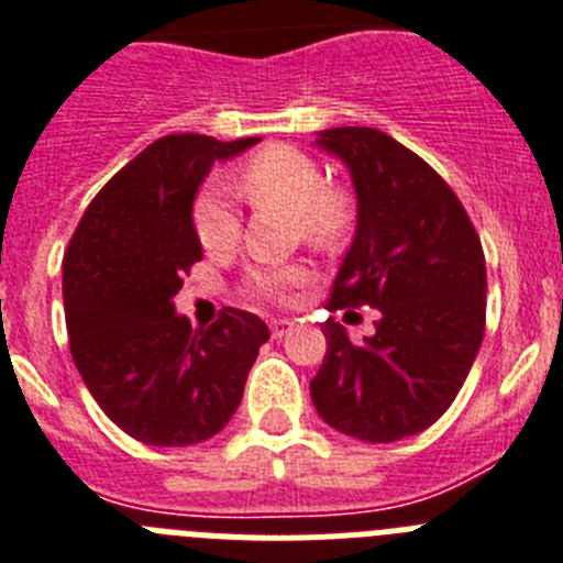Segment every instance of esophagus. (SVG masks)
Masks as SVG:
<instances>
[{
	"label": "esophagus",
	"mask_w": 563,
	"mask_h": 563,
	"mask_svg": "<svg viewBox=\"0 0 563 563\" xmlns=\"http://www.w3.org/2000/svg\"><path fill=\"white\" fill-rule=\"evenodd\" d=\"M268 329H272V336H275V340H280V336H286L288 331L295 329V322H291V320H275L272 325H268Z\"/></svg>",
	"instance_id": "1"
}]
</instances>
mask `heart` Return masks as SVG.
I'll use <instances>...</instances> for the list:
<instances>
[{
    "label": "heart",
    "mask_w": 563,
    "mask_h": 563,
    "mask_svg": "<svg viewBox=\"0 0 563 563\" xmlns=\"http://www.w3.org/2000/svg\"><path fill=\"white\" fill-rule=\"evenodd\" d=\"M241 189L257 207H280L295 214L302 241L317 249H336L351 223L354 200L349 189L325 184L322 166L291 144H272L241 169ZM195 234L209 254L232 252L241 241V212L223 184L209 180L192 207ZM309 280L302 266H266L249 272L243 291L252 300L286 302Z\"/></svg>",
    "instance_id": "b5f03b06"
}]
</instances>
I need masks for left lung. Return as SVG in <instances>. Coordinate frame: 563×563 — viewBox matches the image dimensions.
Segmentation results:
<instances>
[{"instance_id":"1","label":"left lung","mask_w":563,"mask_h":563,"mask_svg":"<svg viewBox=\"0 0 563 563\" xmlns=\"http://www.w3.org/2000/svg\"><path fill=\"white\" fill-rule=\"evenodd\" d=\"M340 155L356 189V234L329 309L379 311L376 334L351 342L322 322L329 351L311 379L322 422L360 442H397L451 408L485 336L482 241L448 180L374 126L317 139Z\"/></svg>"}]
</instances>
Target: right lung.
I'll return each mask as SVG.
<instances>
[{"label": "right lung", "instance_id": "right-lung-1", "mask_svg": "<svg viewBox=\"0 0 563 563\" xmlns=\"http://www.w3.org/2000/svg\"><path fill=\"white\" fill-rule=\"evenodd\" d=\"M257 141L164 135L107 180L65 252L73 363L107 417L144 444L187 448L221 433L268 340L249 311L223 309L192 329L173 306L203 257L195 192L214 161Z\"/></svg>", "mask_w": 563, "mask_h": 563}]
</instances>
